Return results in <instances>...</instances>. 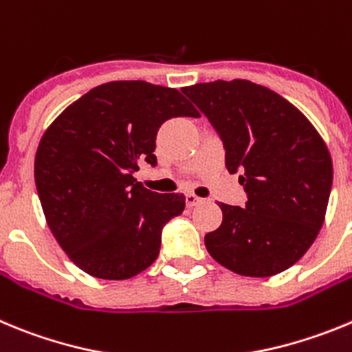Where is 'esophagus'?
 <instances>
[{
  "label": "esophagus",
  "instance_id": "esophagus-1",
  "mask_svg": "<svg viewBox=\"0 0 352 352\" xmlns=\"http://www.w3.org/2000/svg\"><path fill=\"white\" fill-rule=\"evenodd\" d=\"M185 201H186V206H188V208H193V206L201 204L202 199H199L197 195H193V193H188V195L185 197Z\"/></svg>",
  "mask_w": 352,
  "mask_h": 352
}]
</instances>
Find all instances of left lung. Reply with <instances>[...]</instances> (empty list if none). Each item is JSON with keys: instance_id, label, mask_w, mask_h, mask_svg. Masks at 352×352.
Instances as JSON below:
<instances>
[{"instance_id": "8db88e82", "label": "left lung", "mask_w": 352, "mask_h": 352, "mask_svg": "<svg viewBox=\"0 0 352 352\" xmlns=\"http://www.w3.org/2000/svg\"><path fill=\"white\" fill-rule=\"evenodd\" d=\"M225 148L228 173H239L244 208L221 202L223 221L206 234L209 254L241 276L289 269L318 237L330 199L333 166L311 122L274 90L248 80L185 87Z\"/></svg>"}]
</instances>
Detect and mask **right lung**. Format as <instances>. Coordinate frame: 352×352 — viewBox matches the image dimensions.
I'll list each match as a JSON object with an SVG mask.
<instances>
[{
	"label": "right lung",
	"mask_w": 352,
	"mask_h": 352,
	"mask_svg": "<svg viewBox=\"0 0 352 352\" xmlns=\"http://www.w3.org/2000/svg\"><path fill=\"white\" fill-rule=\"evenodd\" d=\"M174 117H199L176 89L141 80L94 87L45 131L34 159L38 197L69 260L99 279H129L157 260L162 228L183 193L144 188L134 173L157 166L155 140Z\"/></svg>",
	"instance_id": "add662e5"
}]
</instances>
